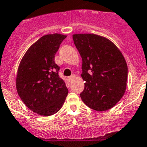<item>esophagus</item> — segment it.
I'll use <instances>...</instances> for the list:
<instances>
[{
  "label": "esophagus",
  "mask_w": 147,
  "mask_h": 147,
  "mask_svg": "<svg viewBox=\"0 0 147 147\" xmlns=\"http://www.w3.org/2000/svg\"><path fill=\"white\" fill-rule=\"evenodd\" d=\"M74 78H75V75L73 74V75H71L69 78H68V79H69L70 82H72V80H74Z\"/></svg>",
  "instance_id": "esophagus-1"
}]
</instances>
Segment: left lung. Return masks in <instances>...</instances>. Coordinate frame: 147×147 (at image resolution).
Wrapping results in <instances>:
<instances>
[{
  "mask_svg": "<svg viewBox=\"0 0 147 147\" xmlns=\"http://www.w3.org/2000/svg\"><path fill=\"white\" fill-rule=\"evenodd\" d=\"M73 40L82 59L80 94L92 109L104 111L114 107L125 94L127 65L117 46L106 38L91 33L74 34Z\"/></svg>",
  "mask_w": 147,
  "mask_h": 147,
  "instance_id": "8db88e82",
  "label": "left lung"
}]
</instances>
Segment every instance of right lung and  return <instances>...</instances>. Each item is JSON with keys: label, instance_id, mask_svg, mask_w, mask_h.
I'll return each instance as SVG.
<instances>
[{"label": "right lung", "instance_id": "1", "mask_svg": "<svg viewBox=\"0 0 147 147\" xmlns=\"http://www.w3.org/2000/svg\"><path fill=\"white\" fill-rule=\"evenodd\" d=\"M66 36L45 35L32 44L22 59L17 71L16 87L27 107L41 116L55 114L60 109L68 93L60 78V67L55 55Z\"/></svg>", "mask_w": 147, "mask_h": 147}]
</instances>
